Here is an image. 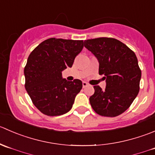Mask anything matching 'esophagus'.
I'll return each instance as SVG.
<instances>
[{"label": "esophagus", "instance_id": "obj_1", "mask_svg": "<svg viewBox=\"0 0 155 155\" xmlns=\"http://www.w3.org/2000/svg\"><path fill=\"white\" fill-rule=\"evenodd\" d=\"M82 84H83V87H84V88H85V87H87V86H88V84H87V82H85V81H83Z\"/></svg>", "mask_w": 155, "mask_h": 155}]
</instances>
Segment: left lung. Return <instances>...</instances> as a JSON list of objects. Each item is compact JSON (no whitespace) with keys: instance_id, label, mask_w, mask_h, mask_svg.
I'll return each instance as SVG.
<instances>
[{"instance_id":"left-lung-1","label":"left lung","mask_w":155,"mask_h":155,"mask_svg":"<svg viewBox=\"0 0 155 155\" xmlns=\"http://www.w3.org/2000/svg\"><path fill=\"white\" fill-rule=\"evenodd\" d=\"M99 63V74L104 75V90L94 86L95 93L90 97L93 109L104 117H116L124 112L133 103L139 91L141 70L133 50L120 41L111 38H99L84 41Z\"/></svg>"}]
</instances>
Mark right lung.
<instances>
[{
  "label": "right lung",
  "mask_w": 155,
  "mask_h": 155,
  "mask_svg": "<svg viewBox=\"0 0 155 155\" xmlns=\"http://www.w3.org/2000/svg\"><path fill=\"white\" fill-rule=\"evenodd\" d=\"M84 41L49 38L39 44L28 58L24 68L25 87L32 102L43 114L59 116L71 110L82 81H68L62 71L71 68Z\"/></svg>",
  "instance_id": "add662e5"
}]
</instances>
